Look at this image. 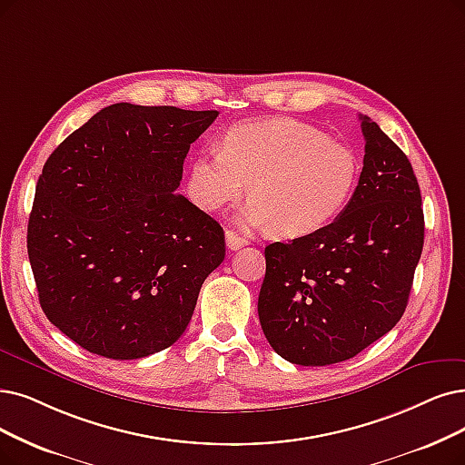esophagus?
I'll use <instances>...</instances> for the list:
<instances>
[{
	"label": "esophagus",
	"mask_w": 465,
	"mask_h": 465,
	"mask_svg": "<svg viewBox=\"0 0 465 465\" xmlns=\"http://www.w3.org/2000/svg\"><path fill=\"white\" fill-rule=\"evenodd\" d=\"M225 238H227L229 250H240V248H244V246L248 244V240L242 238L240 234H236L234 231H227V232H225Z\"/></svg>",
	"instance_id": "34e87169"
}]
</instances>
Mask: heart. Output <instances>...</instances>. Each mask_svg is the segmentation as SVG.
I'll list each match as a JSON object with an SVG mask.
<instances>
[{
    "label": "heart",
    "mask_w": 465,
    "mask_h": 465,
    "mask_svg": "<svg viewBox=\"0 0 465 465\" xmlns=\"http://www.w3.org/2000/svg\"><path fill=\"white\" fill-rule=\"evenodd\" d=\"M359 162L349 146L317 127L272 118L231 127L221 153L193 158L187 194L202 212H219L252 200L236 219L248 227H271L278 238H302L336 219L355 191Z\"/></svg>",
    "instance_id": "b5f03b06"
}]
</instances>
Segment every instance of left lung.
Returning a JSON list of instances; mask_svg holds the SVG:
<instances>
[{
	"mask_svg": "<svg viewBox=\"0 0 465 465\" xmlns=\"http://www.w3.org/2000/svg\"><path fill=\"white\" fill-rule=\"evenodd\" d=\"M364 162L355 193L324 229L265 248L257 312L271 347L302 366L352 359L402 317L423 248L412 163L361 116Z\"/></svg>",
	"mask_w": 465,
	"mask_h": 465,
	"instance_id": "left-lung-1",
	"label": "left lung"
}]
</instances>
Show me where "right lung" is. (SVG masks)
Masks as SVG:
<instances>
[{"label":"right lung","mask_w":465,"mask_h":465,"mask_svg":"<svg viewBox=\"0 0 465 465\" xmlns=\"http://www.w3.org/2000/svg\"><path fill=\"white\" fill-rule=\"evenodd\" d=\"M217 114L116 103L47 158L28 259L45 317L85 351L143 359L187 330L225 232L175 191Z\"/></svg>","instance_id":"right-lung-1"}]
</instances>
